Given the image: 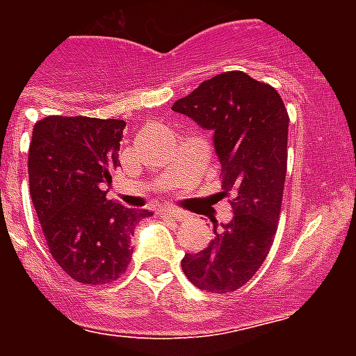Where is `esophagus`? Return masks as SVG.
<instances>
[{
	"instance_id": "esophagus-1",
	"label": "esophagus",
	"mask_w": 356,
	"mask_h": 356,
	"mask_svg": "<svg viewBox=\"0 0 356 356\" xmlns=\"http://www.w3.org/2000/svg\"><path fill=\"white\" fill-rule=\"evenodd\" d=\"M161 214L164 218H172V220H177V222H181V220L186 216L183 211H179V209H173V207H162Z\"/></svg>"
}]
</instances>
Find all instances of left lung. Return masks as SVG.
I'll return each mask as SVG.
<instances>
[{
    "instance_id": "left-lung-1",
    "label": "left lung",
    "mask_w": 356,
    "mask_h": 356,
    "mask_svg": "<svg viewBox=\"0 0 356 356\" xmlns=\"http://www.w3.org/2000/svg\"><path fill=\"white\" fill-rule=\"evenodd\" d=\"M214 133L222 164V197H231L233 220L209 248L181 260L200 290L234 292L257 273L270 253L281 214L288 161V113L279 92L243 72H223L173 103Z\"/></svg>"
}]
</instances>
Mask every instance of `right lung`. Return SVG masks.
Wrapping results in <instances>:
<instances>
[{
	"label": "right lung",
	"mask_w": 356,
	"mask_h": 356,
	"mask_svg": "<svg viewBox=\"0 0 356 356\" xmlns=\"http://www.w3.org/2000/svg\"><path fill=\"white\" fill-rule=\"evenodd\" d=\"M123 120L47 116L29 145V190L49 253L74 281L105 284L125 273L131 234L149 211L107 200L120 166Z\"/></svg>",
	"instance_id": "right-lung-1"
}]
</instances>
